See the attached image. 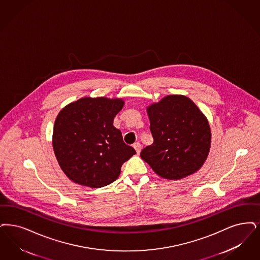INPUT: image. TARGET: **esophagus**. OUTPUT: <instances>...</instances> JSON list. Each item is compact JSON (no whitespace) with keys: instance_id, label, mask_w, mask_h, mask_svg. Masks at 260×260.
I'll return each mask as SVG.
<instances>
[{"instance_id":"obj_1","label":"esophagus","mask_w":260,"mask_h":260,"mask_svg":"<svg viewBox=\"0 0 260 260\" xmlns=\"http://www.w3.org/2000/svg\"><path fill=\"white\" fill-rule=\"evenodd\" d=\"M134 148H135L136 153H137V154H139V153H140V151H141V144H140L139 142H136V143L134 144Z\"/></svg>"}]
</instances>
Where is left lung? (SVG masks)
Returning a JSON list of instances; mask_svg holds the SVG:
<instances>
[{
	"label": "left lung",
	"mask_w": 260,
	"mask_h": 260,
	"mask_svg": "<svg viewBox=\"0 0 260 260\" xmlns=\"http://www.w3.org/2000/svg\"><path fill=\"white\" fill-rule=\"evenodd\" d=\"M154 142L140 156L157 175L169 180L198 171L210 150L207 119L185 95H167L148 107Z\"/></svg>",
	"instance_id": "left-lung-1"
}]
</instances>
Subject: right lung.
<instances>
[{"label": "right lung", "mask_w": 260, "mask_h": 260, "mask_svg": "<svg viewBox=\"0 0 260 260\" xmlns=\"http://www.w3.org/2000/svg\"><path fill=\"white\" fill-rule=\"evenodd\" d=\"M123 105L118 99L84 98L66 106L57 116L54 153L64 174L74 183L94 188L107 186L136 153L113 125Z\"/></svg>", "instance_id": "1"}]
</instances>
